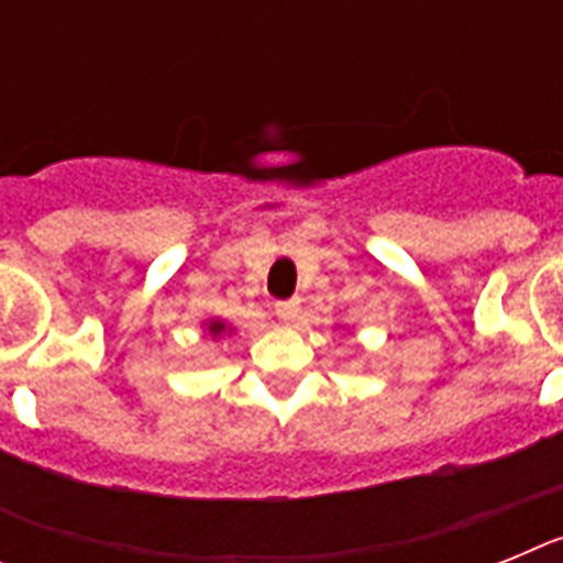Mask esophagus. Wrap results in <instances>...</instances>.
Returning <instances> with one entry per match:
<instances>
[{
    "label": "esophagus",
    "instance_id": "esophagus-1",
    "mask_svg": "<svg viewBox=\"0 0 563 563\" xmlns=\"http://www.w3.org/2000/svg\"><path fill=\"white\" fill-rule=\"evenodd\" d=\"M276 316L282 318V321H296V318L301 316V307H298L296 298H290V301H278Z\"/></svg>",
    "mask_w": 563,
    "mask_h": 563
}]
</instances>
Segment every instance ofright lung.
<instances>
[{"label":"right lung","instance_id":"1","mask_svg":"<svg viewBox=\"0 0 563 563\" xmlns=\"http://www.w3.org/2000/svg\"><path fill=\"white\" fill-rule=\"evenodd\" d=\"M202 332L211 338H222V335H231L233 327L228 324V321H222V318H206V321H202Z\"/></svg>","mask_w":563,"mask_h":563}]
</instances>
